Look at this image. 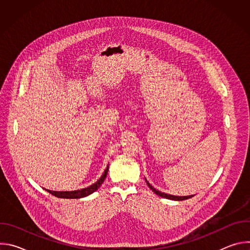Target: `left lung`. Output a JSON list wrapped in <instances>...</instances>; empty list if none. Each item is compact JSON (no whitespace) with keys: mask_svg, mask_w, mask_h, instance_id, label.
<instances>
[{"mask_svg":"<svg viewBox=\"0 0 250 250\" xmlns=\"http://www.w3.org/2000/svg\"><path fill=\"white\" fill-rule=\"evenodd\" d=\"M146 183H147V185H148V187L156 194V195H158V196H160V197H162V198H165V199H169V200H174V201H183V200H187V199H190V198H192L193 196H184V197H179V196H172V195H168V194H165V193H162V192H160V191H158V190H156V189H154L147 181H146Z\"/></svg>","mask_w":250,"mask_h":250,"instance_id":"8db88e82","label":"left lung"}]
</instances>
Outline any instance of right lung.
Listing matches in <instances>:
<instances>
[{
    "instance_id": "right-lung-1",
    "label": "right lung",
    "mask_w": 250,
    "mask_h": 250,
    "mask_svg": "<svg viewBox=\"0 0 250 250\" xmlns=\"http://www.w3.org/2000/svg\"><path fill=\"white\" fill-rule=\"evenodd\" d=\"M109 171V167H106V169L104 170V174L102 175V177L100 179L93 185L81 189V190H77V191H71V192H55V191H50V190H46L48 193H50L51 195L57 197V198H63V199H79V198H83L86 197L92 193H94L95 191H97L100 186L103 184V182L104 181L106 174H108Z\"/></svg>"
}]
</instances>
